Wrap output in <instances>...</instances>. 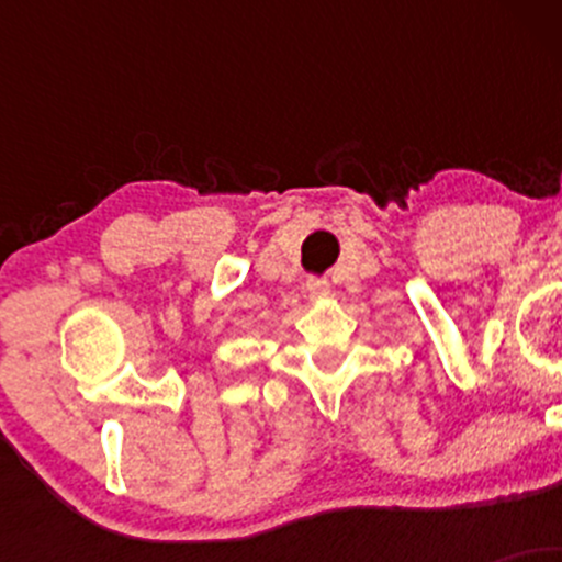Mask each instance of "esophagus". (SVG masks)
<instances>
[{"label":"esophagus","instance_id":"34e87169","mask_svg":"<svg viewBox=\"0 0 562 562\" xmlns=\"http://www.w3.org/2000/svg\"><path fill=\"white\" fill-rule=\"evenodd\" d=\"M306 295L312 301L325 299V295H330V282H327L325 277H308V280H306Z\"/></svg>","mask_w":562,"mask_h":562}]
</instances>
